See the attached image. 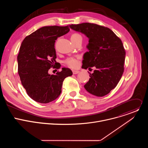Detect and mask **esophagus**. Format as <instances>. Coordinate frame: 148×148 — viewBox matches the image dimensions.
<instances>
[{"mask_svg": "<svg viewBox=\"0 0 148 148\" xmlns=\"http://www.w3.org/2000/svg\"><path fill=\"white\" fill-rule=\"evenodd\" d=\"M79 73V71H77V70H73V74H78Z\"/></svg>", "mask_w": 148, "mask_h": 148, "instance_id": "1", "label": "esophagus"}]
</instances>
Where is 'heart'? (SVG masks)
I'll use <instances>...</instances> for the list:
<instances>
[{
  "instance_id": "obj_1",
  "label": "heart",
  "mask_w": 148,
  "mask_h": 148,
  "mask_svg": "<svg viewBox=\"0 0 148 148\" xmlns=\"http://www.w3.org/2000/svg\"><path fill=\"white\" fill-rule=\"evenodd\" d=\"M78 38H82L81 36L77 33H74L71 36V40L75 41ZM66 64L70 68L72 69H77L79 67L80 62H79V58L78 57H70L67 58L65 60Z\"/></svg>"
}]
</instances>
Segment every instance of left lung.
<instances>
[{"label":"left lung","mask_w":148,"mask_h":148,"mask_svg":"<svg viewBox=\"0 0 148 148\" xmlns=\"http://www.w3.org/2000/svg\"><path fill=\"white\" fill-rule=\"evenodd\" d=\"M89 39L82 69L95 70L84 88L97 97L106 95L115 88L124 71L125 50L121 40L109 28L94 23L70 25Z\"/></svg>","instance_id":"left-lung-1"}]
</instances>
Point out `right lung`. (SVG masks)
<instances>
[{
	"label": "right lung",
	"mask_w": 148,
	"mask_h": 148,
	"mask_svg": "<svg viewBox=\"0 0 148 148\" xmlns=\"http://www.w3.org/2000/svg\"><path fill=\"white\" fill-rule=\"evenodd\" d=\"M70 31L67 26H45L25 38L17 56L18 73L27 95L34 101L47 103L58 97L64 79L73 75L72 71L63 67L55 75L49 74L57 66L54 44L59 37Z\"/></svg>",
	"instance_id": "add662e5"
}]
</instances>
